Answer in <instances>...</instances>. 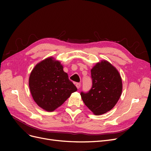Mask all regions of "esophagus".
Instances as JSON below:
<instances>
[{
  "instance_id": "esophagus-1",
  "label": "esophagus",
  "mask_w": 151,
  "mask_h": 151,
  "mask_svg": "<svg viewBox=\"0 0 151 151\" xmlns=\"http://www.w3.org/2000/svg\"><path fill=\"white\" fill-rule=\"evenodd\" d=\"M76 86L77 87V89H79L80 87H81V83H76Z\"/></svg>"
}]
</instances>
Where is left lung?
I'll list each match as a JSON object with an SVG mask.
<instances>
[{
    "mask_svg": "<svg viewBox=\"0 0 151 151\" xmlns=\"http://www.w3.org/2000/svg\"><path fill=\"white\" fill-rule=\"evenodd\" d=\"M92 88L81 93L86 106L96 115L106 113L115 106L122 92V81L116 68L106 60L97 63L91 70Z\"/></svg>",
    "mask_w": 151,
    "mask_h": 151,
    "instance_id": "8db88e82",
    "label": "left lung"
}]
</instances>
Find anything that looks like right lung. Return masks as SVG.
Wrapping results in <instances>:
<instances>
[{"instance_id": "add662e5", "label": "right lung", "mask_w": 151, "mask_h": 151, "mask_svg": "<svg viewBox=\"0 0 151 151\" xmlns=\"http://www.w3.org/2000/svg\"><path fill=\"white\" fill-rule=\"evenodd\" d=\"M61 63L48 57L37 63L29 77V87L34 101L47 111H53L77 90L68 79Z\"/></svg>"}]
</instances>
